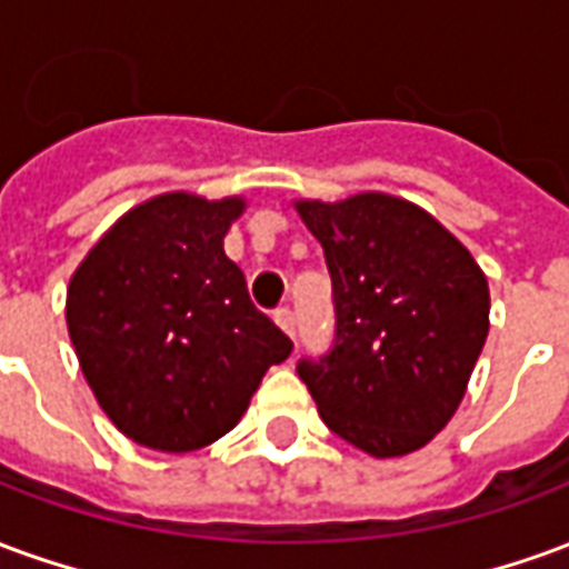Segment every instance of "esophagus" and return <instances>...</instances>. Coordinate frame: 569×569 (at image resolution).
<instances>
[{"label":"esophagus","instance_id":"obj_1","mask_svg":"<svg viewBox=\"0 0 569 569\" xmlns=\"http://www.w3.org/2000/svg\"><path fill=\"white\" fill-rule=\"evenodd\" d=\"M273 320H277V326H280L286 335H296V313H292L289 308L277 310V313H273Z\"/></svg>","mask_w":569,"mask_h":569}]
</instances>
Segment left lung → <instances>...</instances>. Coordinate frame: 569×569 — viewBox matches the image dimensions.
Listing matches in <instances>:
<instances>
[{"label": "left lung", "mask_w": 569, "mask_h": 569, "mask_svg": "<svg viewBox=\"0 0 569 569\" xmlns=\"http://www.w3.org/2000/svg\"><path fill=\"white\" fill-rule=\"evenodd\" d=\"M296 210L322 243L335 298L332 350L301 359L298 378L359 451H418L453 418L485 347V273L445 224L393 194Z\"/></svg>", "instance_id": "obj_1"}]
</instances>
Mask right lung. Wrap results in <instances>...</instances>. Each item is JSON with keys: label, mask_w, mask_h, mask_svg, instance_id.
<instances>
[{"label": "right lung", "mask_w": 569, "mask_h": 569, "mask_svg": "<svg viewBox=\"0 0 569 569\" xmlns=\"http://www.w3.org/2000/svg\"><path fill=\"white\" fill-rule=\"evenodd\" d=\"M243 198L170 191L124 212L67 289L81 375L128 439L186 453L243 418L292 341L249 301L222 240Z\"/></svg>", "instance_id": "right-lung-1"}]
</instances>
